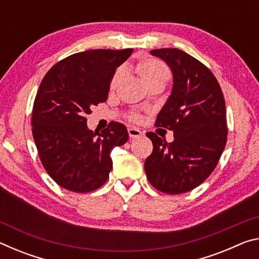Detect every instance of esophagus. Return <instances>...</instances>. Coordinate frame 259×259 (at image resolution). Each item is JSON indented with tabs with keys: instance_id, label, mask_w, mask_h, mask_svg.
<instances>
[{
	"instance_id": "obj_1",
	"label": "esophagus",
	"mask_w": 259,
	"mask_h": 259,
	"mask_svg": "<svg viewBox=\"0 0 259 259\" xmlns=\"http://www.w3.org/2000/svg\"><path fill=\"white\" fill-rule=\"evenodd\" d=\"M128 134L130 138H138L143 135L142 131H140L138 128H134V126H130L128 129Z\"/></svg>"
}]
</instances>
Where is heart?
Masks as SVG:
<instances>
[{
  "instance_id": "obj_1",
  "label": "heart",
  "mask_w": 259,
  "mask_h": 259,
  "mask_svg": "<svg viewBox=\"0 0 259 259\" xmlns=\"http://www.w3.org/2000/svg\"><path fill=\"white\" fill-rule=\"evenodd\" d=\"M136 69H137L140 77L143 78L144 82H145L147 85L155 81L166 82L170 76V72L168 67H166L162 61L154 58H147V59L140 60L137 64V66H136ZM121 73H122L121 71H117L115 74H114V76L111 81V89H115L117 87V83H119L120 77H121ZM130 117L133 121H138L140 119L138 114H131Z\"/></svg>"
}]
</instances>
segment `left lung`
Returning a JSON list of instances; mask_svg holds the SVG:
<instances>
[{
	"label": "left lung",
	"instance_id": "left-lung-1",
	"mask_svg": "<svg viewBox=\"0 0 259 259\" xmlns=\"http://www.w3.org/2000/svg\"><path fill=\"white\" fill-rule=\"evenodd\" d=\"M152 56L172 72L171 95L156 117V125L174 131L166 143L154 133L153 152L145 161L148 182L166 194H182L199 186L213 171L226 145L225 100L213 74L179 49H155Z\"/></svg>",
	"mask_w": 259,
	"mask_h": 259
}]
</instances>
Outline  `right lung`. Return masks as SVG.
I'll list each match as a JSON object with an SVG mask.
<instances>
[{
    "instance_id": "1",
    "label": "right lung",
    "mask_w": 259,
    "mask_h": 259,
    "mask_svg": "<svg viewBox=\"0 0 259 259\" xmlns=\"http://www.w3.org/2000/svg\"><path fill=\"white\" fill-rule=\"evenodd\" d=\"M133 49L88 50L67 57L46 74L34 100L33 137L43 166L59 186L76 193L97 190L113 168L111 152L129 138L125 125L89 130L91 106L106 102L116 68Z\"/></svg>"
}]
</instances>
